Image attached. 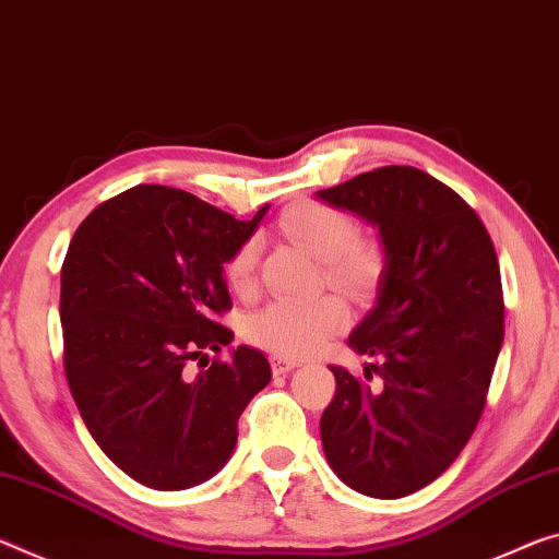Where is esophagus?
Returning a JSON list of instances; mask_svg holds the SVG:
<instances>
[{"instance_id":"1","label":"esophagus","mask_w":559,"mask_h":559,"mask_svg":"<svg viewBox=\"0 0 559 559\" xmlns=\"http://www.w3.org/2000/svg\"><path fill=\"white\" fill-rule=\"evenodd\" d=\"M271 366H273V373H276V376H286V373H290V370H294V368H298L300 362L294 360V358L273 356V358H271Z\"/></svg>"}]
</instances>
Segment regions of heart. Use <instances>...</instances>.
<instances>
[{
  "mask_svg": "<svg viewBox=\"0 0 559 559\" xmlns=\"http://www.w3.org/2000/svg\"><path fill=\"white\" fill-rule=\"evenodd\" d=\"M281 231L313 259L325 263V278L333 288L362 296L378 283L383 255L373 241H360L358 224L343 209L308 201L288 209L281 218ZM259 263V238H246L226 261V281L236 290L251 288ZM348 308L343 300L325 296L316 300H273L248 318L246 331L263 348L281 356L304 358L343 331Z\"/></svg>",
  "mask_w": 559,
  "mask_h": 559,
  "instance_id": "obj_1",
  "label": "heart"
}]
</instances>
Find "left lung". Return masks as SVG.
<instances>
[{
  "label": "left lung",
  "mask_w": 559,
  "mask_h": 559,
  "mask_svg": "<svg viewBox=\"0 0 559 559\" xmlns=\"http://www.w3.org/2000/svg\"><path fill=\"white\" fill-rule=\"evenodd\" d=\"M378 231L376 300L348 345L380 358L366 385L331 366L321 418L328 465L360 495L405 498L436 480L471 440L504 335L500 265L475 211L413 166H383L316 191Z\"/></svg>",
  "instance_id": "1"
}]
</instances>
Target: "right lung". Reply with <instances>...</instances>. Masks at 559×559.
<instances>
[{"instance_id": "obj_1", "label": "right lung", "mask_w": 559, "mask_h": 559, "mask_svg": "<svg viewBox=\"0 0 559 559\" xmlns=\"http://www.w3.org/2000/svg\"><path fill=\"white\" fill-rule=\"evenodd\" d=\"M269 206L236 221L171 186L141 183L96 206L61 265L64 368L106 457L154 490H186L234 455L238 418L271 380L238 345L191 376L186 362L234 341L224 265Z\"/></svg>"}]
</instances>
